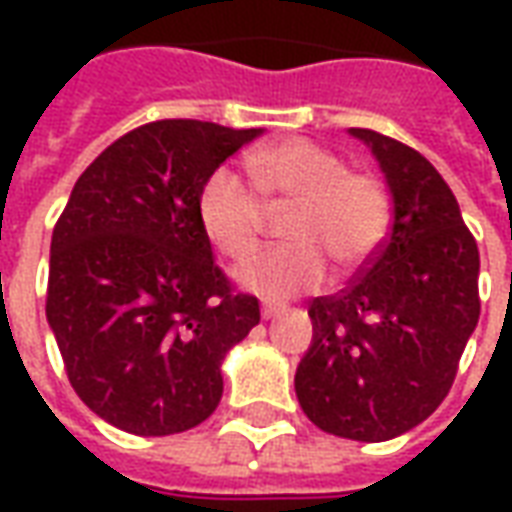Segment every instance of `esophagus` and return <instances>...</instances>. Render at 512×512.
I'll use <instances>...</instances> for the list:
<instances>
[{"mask_svg":"<svg viewBox=\"0 0 512 512\" xmlns=\"http://www.w3.org/2000/svg\"><path fill=\"white\" fill-rule=\"evenodd\" d=\"M260 315H263V318H274V315H277V310H274V307H268V304H263V310H260Z\"/></svg>","mask_w":512,"mask_h":512,"instance_id":"1","label":"esophagus"}]
</instances>
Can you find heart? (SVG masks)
Masks as SVG:
<instances>
[{
  "instance_id": "b5f03b06",
  "label": "heart",
  "mask_w": 512,
  "mask_h": 512,
  "mask_svg": "<svg viewBox=\"0 0 512 512\" xmlns=\"http://www.w3.org/2000/svg\"><path fill=\"white\" fill-rule=\"evenodd\" d=\"M249 178L219 167L202 183L197 211L211 244L241 263L255 255L268 208H290L282 222L288 246L266 252L238 271V282L268 301L310 293L326 277L365 266L389 233V197L370 172H354L310 139H288L246 156Z\"/></svg>"
}]
</instances>
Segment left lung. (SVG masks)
I'll list each match as a JSON object with an SVG mask.
<instances>
[{
  "label": "left lung",
  "mask_w": 512,
  "mask_h": 512,
  "mask_svg": "<svg viewBox=\"0 0 512 512\" xmlns=\"http://www.w3.org/2000/svg\"><path fill=\"white\" fill-rule=\"evenodd\" d=\"M351 134L384 169L392 224L340 293L312 299L315 334L296 395L326 433L386 441L428 419L450 392L480 318V252L428 158L370 128Z\"/></svg>",
  "instance_id": "obj_1"
}]
</instances>
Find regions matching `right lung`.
Here are the masks:
<instances>
[{"mask_svg": "<svg viewBox=\"0 0 512 512\" xmlns=\"http://www.w3.org/2000/svg\"><path fill=\"white\" fill-rule=\"evenodd\" d=\"M257 134L145 123L84 169L54 224L46 318L76 395L115 428L169 436L205 422L224 354L260 323L197 211L208 175Z\"/></svg>", "mask_w": 512, "mask_h": 512, "instance_id": "right-lung-1", "label": "right lung"}]
</instances>
